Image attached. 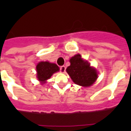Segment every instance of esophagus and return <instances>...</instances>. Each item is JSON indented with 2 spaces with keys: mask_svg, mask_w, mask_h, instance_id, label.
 <instances>
[{
  "mask_svg": "<svg viewBox=\"0 0 131 131\" xmlns=\"http://www.w3.org/2000/svg\"><path fill=\"white\" fill-rule=\"evenodd\" d=\"M60 72L62 73H65V71H66L65 66H61V67H60Z\"/></svg>",
  "mask_w": 131,
  "mask_h": 131,
  "instance_id": "34e87169",
  "label": "esophagus"
}]
</instances>
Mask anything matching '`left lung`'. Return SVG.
Returning a JSON list of instances; mask_svg holds the SVG:
<instances>
[{
	"label": "left lung",
	"instance_id": "1",
	"mask_svg": "<svg viewBox=\"0 0 131 131\" xmlns=\"http://www.w3.org/2000/svg\"><path fill=\"white\" fill-rule=\"evenodd\" d=\"M69 61L71 64L66 71L75 84L88 87L96 82L98 78L96 70L90 67V64L84 60L80 54L73 56Z\"/></svg>",
	"mask_w": 131,
	"mask_h": 131
}]
</instances>
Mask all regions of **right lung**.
<instances>
[{
  "mask_svg": "<svg viewBox=\"0 0 131 131\" xmlns=\"http://www.w3.org/2000/svg\"><path fill=\"white\" fill-rule=\"evenodd\" d=\"M36 69L38 80L41 84H44L54 73L59 71L60 69L56 64L46 61L39 62L36 67Z\"/></svg>",
  "mask_w": 131,
  "mask_h": 131,
  "instance_id": "1",
  "label": "right lung"
}]
</instances>
